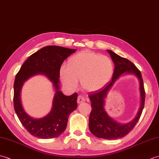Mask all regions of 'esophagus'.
Returning a JSON list of instances; mask_svg holds the SVG:
<instances>
[{
	"mask_svg": "<svg viewBox=\"0 0 159 159\" xmlns=\"http://www.w3.org/2000/svg\"><path fill=\"white\" fill-rule=\"evenodd\" d=\"M85 98L82 96H78V99H77V102L79 104L82 103L83 102H85Z\"/></svg>",
	"mask_w": 159,
	"mask_h": 159,
	"instance_id": "esophagus-1",
	"label": "esophagus"
}]
</instances>
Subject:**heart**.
I'll list each match as a JSON object with an SVG mask.
<instances>
[{
	"label": "heart",
	"instance_id": "heart-1",
	"mask_svg": "<svg viewBox=\"0 0 159 159\" xmlns=\"http://www.w3.org/2000/svg\"><path fill=\"white\" fill-rule=\"evenodd\" d=\"M114 64L109 57L83 50L70 57L66 67L59 70L63 84L70 89H75L81 80L82 86L88 92L104 88L112 79Z\"/></svg>",
	"mask_w": 159,
	"mask_h": 159
}]
</instances>
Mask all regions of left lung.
<instances>
[{
  "label": "left lung",
  "instance_id": "1",
  "mask_svg": "<svg viewBox=\"0 0 159 159\" xmlns=\"http://www.w3.org/2000/svg\"><path fill=\"white\" fill-rule=\"evenodd\" d=\"M107 50L110 54L115 65L113 76L112 80L104 88L88 94L92 108L89 119V128L91 133L97 137L104 139H116L124 137L129 133L139 121L144 108L146 94L142 76L137 67L129 60L119 56L112 50ZM126 74H133L139 80L141 104L136 117L129 123L121 124L107 115L104 109V105L107 94L114 83L120 76Z\"/></svg>",
  "mask_w": 159,
  "mask_h": 159
}]
</instances>
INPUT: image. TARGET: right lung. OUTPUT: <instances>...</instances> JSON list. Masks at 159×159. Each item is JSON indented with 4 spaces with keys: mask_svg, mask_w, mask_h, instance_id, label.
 <instances>
[{
    "mask_svg": "<svg viewBox=\"0 0 159 159\" xmlns=\"http://www.w3.org/2000/svg\"><path fill=\"white\" fill-rule=\"evenodd\" d=\"M76 49L62 46H47L33 53L22 64L16 74L13 89V104L20 122L30 134L40 139H52L61 135L66 129L70 114L76 109V93L64 95L60 90L59 70L63 61ZM45 75L52 83L55 96L49 113L41 118L30 116L23 109L21 100L22 86L26 80L35 75Z\"/></svg>",
    "mask_w": 159,
    "mask_h": 159,
    "instance_id": "1",
    "label": "right lung"
}]
</instances>
